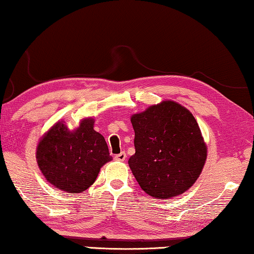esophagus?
Here are the masks:
<instances>
[{
	"mask_svg": "<svg viewBox=\"0 0 254 254\" xmlns=\"http://www.w3.org/2000/svg\"><path fill=\"white\" fill-rule=\"evenodd\" d=\"M126 158H127V154L124 153V151H122V153L117 154V155H115V156H114V160H116V161H121V162L126 161Z\"/></svg>",
	"mask_w": 254,
	"mask_h": 254,
	"instance_id": "obj_1",
	"label": "esophagus"
}]
</instances>
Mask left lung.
<instances>
[{
  "label": "left lung",
  "mask_w": 254,
  "mask_h": 254,
  "mask_svg": "<svg viewBox=\"0 0 254 254\" xmlns=\"http://www.w3.org/2000/svg\"><path fill=\"white\" fill-rule=\"evenodd\" d=\"M135 154L128 160L140 187L156 198L190 188L206 160V146L195 117L168 100L131 117Z\"/></svg>",
  "instance_id": "left-lung-1"
}]
</instances>
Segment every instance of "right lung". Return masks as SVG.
Listing matches in <instances>:
<instances>
[{
    "label": "right lung",
    "instance_id": "right-lung-1",
    "mask_svg": "<svg viewBox=\"0 0 254 254\" xmlns=\"http://www.w3.org/2000/svg\"><path fill=\"white\" fill-rule=\"evenodd\" d=\"M36 158L49 183L73 194L88 189L112 161L105 138L93 130V119L83 120L75 131L57 123L39 142Z\"/></svg>",
    "mask_w": 254,
    "mask_h": 254
}]
</instances>
